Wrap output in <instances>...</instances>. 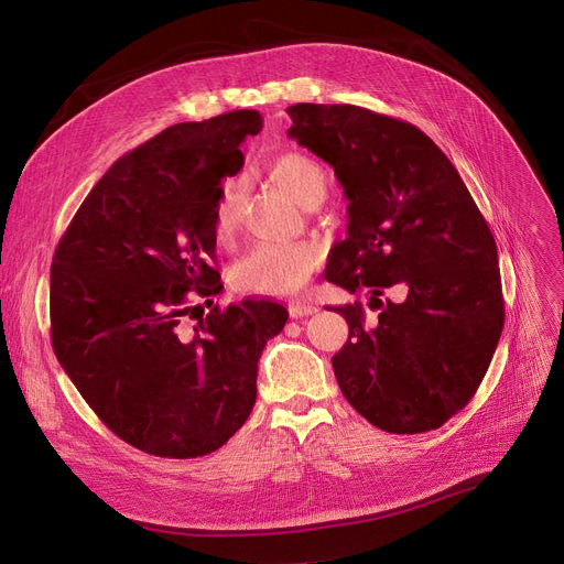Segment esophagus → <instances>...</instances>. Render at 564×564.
Segmentation results:
<instances>
[{
	"instance_id": "esophagus-1",
	"label": "esophagus",
	"mask_w": 564,
	"mask_h": 564,
	"mask_svg": "<svg viewBox=\"0 0 564 564\" xmlns=\"http://www.w3.org/2000/svg\"><path fill=\"white\" fill-rule=\"evenodd\" d=\"M314 312H316V307L310 305V303H289V314H291L293 318L310 316V314H314Z\"/></svg>"
}]
</instances>
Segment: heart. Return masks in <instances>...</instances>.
Here are the masks:
<instances>
[{"label": "heart", "mask_w": 564, "mask_h": 564, "mask_svg": "<svg viewBox=\"0 0 564 564\" xmlns=\"http://www.w3.org/2000/svg\"><path fill=\"white\" fill-rule=\"evenodd\" d=\"M268 176L303 208H316L328 195V176L318 163L305 153L286 151L271 160ZM243 218V195L240 185L231 183L216 208V236L229 240ZM324 252L312 240L291 246H259L240 257L229 271V282L236 291L259 293V296H289L305 286L321 265Z\"/></svg>", "instance_id": "b5f03b06"}]
</instances>
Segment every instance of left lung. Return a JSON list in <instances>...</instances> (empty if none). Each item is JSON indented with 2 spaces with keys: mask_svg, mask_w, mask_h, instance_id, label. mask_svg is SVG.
Here are the masks:
<instances>
[{
  "mask_svg": "<svg viewBox=\"0 0 564 564\" xmlns=\"http://www.w3.org/2000/svg\"><path fill=\"white\" fill-rule=\"evenodd\" d=\"M289 135L335 170L348 199V236L326 280L369 289L335 307L348 339L335 379L365 420L422 434L459 413L491 365L505 326L494 234L447 155L420 128L358 105L289 107ZM398 289L394 302L381 300Z\"/></svg>",
  "mask_w": 564,
  "mask_h": 564,
  "instance_id": "8db88e82",
  "label": "left lung"
}]
</instances>
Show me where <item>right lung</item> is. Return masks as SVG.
<instances>
[{
  "mask_svg": "<svg viewBox=\"0 0 564 564\" xmlns=\"http://www.w3.org/2000/svg\"><path fill=\"white\" fill-rule=\"evenodd\" d=\"M261 126L259 112L234 110L158 132L102 174L52 257L59 365L107 429L153 457H204L246 424L263 346L289 318L273 301H210L223 291V178L243 167L238 147Z\"/></svg>",
  "mask_w": 564,
  "mask_h": 564,
  "instance_id": "add662e5",
  "label": "right lung"
}]
</instances>
